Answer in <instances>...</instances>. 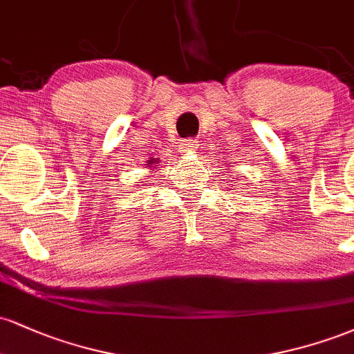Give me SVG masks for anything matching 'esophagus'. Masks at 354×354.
<instances>
[{"mask_svg": "<svg viewBox=\"0 0 354 354\" xmlns=\"http://www.w3.org/2000/svg\"><path fill=\"white\" fill-rule=\"evenodd\" d=\"M196 149H198L196 141L186 140V141H183V143H181V151L185 153V154H193V153H196Z\"/></svg>", "mask_w": 354, "mask_h": 354, "instance_id": "1", "label": "esophagus"}]
</instances>
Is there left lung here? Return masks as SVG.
I'll list each match as a JSON object with an SVG mask.
<instances>
[{
  "label": "left lung",
  "mask_w": 354,
  "mask_h": 354,
  "mask_svg": "<svg viewBox=\"0 0 354 354\" xmlns=\"http://www.w3.org/2000/svg\"><path fill=\"white\" fill-rule=\"evenodd\" d=\"M226 173H228V176H230V173H231V171H230V166H228V168H226ZM230 178H231V176H230ZM233 181H234V178H233Z\"/></svg>",
  "instance_id": "obj_1"
}]
</instances>
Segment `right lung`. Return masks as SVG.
I'll use <instances>...</instances> for the list:
<instances>
[{
	"instance_id": "obj_1",
	"label": "right lung",
	"mask_w": 354,
	"mask_h": 354,
	"mask_svg": "<svg viewBox=\"0 0 354 354\" xmlns=\"http://www.w3.org/2000/svg\"><path fill=\"white\" fill-rule=\"evenodd\" d=\"M161 160L160 158H149L148 163H146V169H156L158 166H160Z\"/></svg>"
}]
</instances>
